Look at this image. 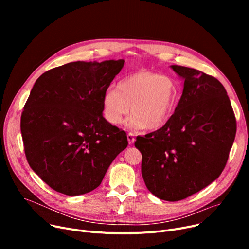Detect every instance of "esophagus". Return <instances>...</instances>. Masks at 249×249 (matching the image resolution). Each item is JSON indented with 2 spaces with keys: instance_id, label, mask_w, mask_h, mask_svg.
Here are the masks:
<instances>
[{
  "instance_id": "esophagus-1",
  "label": "esophagus",
  "mask_w": 249,
  "mask_h": 249,
  "mask_svg": "<svg viewBox=\"0 0 249 249\" xmlns=\"http://www.w3.org/2000/svg\"><path fill=\"white\" fill-rule=\"evenodd\" d=\"M127 139H128L129 144H133L134 141H135V137H134V135L132 133H128L127 134Z\"/></svg>"
}]
</instances>
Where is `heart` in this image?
<instances>
[{"instance_id": "obj_1", "label": "heart", "mask_w": 249, "mask_h": 249, "mask_svg": "<svg viewBox=\"0 0 249 249\" xmlns=\"http://www.w3.org/2000/svg\"><path fill=\"white\" fill-rule=\"evenodd\" d=\"M117 88H109L104 93L105 118L110 123H120L131 106L133 114L127 120L131 128L162 127L171 120L179 101V88L175 78L152 71L141 70L129 74Z\"/></svg>"}]
</instances>
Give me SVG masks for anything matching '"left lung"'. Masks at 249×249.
Listing matches in <instances>:
<instances>
[{
  "instance_id": "left-lung-1",
  "label": "left lung",
  "mask_w": 249,
  "mask_h": 249,
  "mask_svg": "<svg viewBox=\"0 0 249 249\" xmlns=\"http://www.w3.org/2000/svg\"><path fill=\"white\" fill-rule=\"evenodd\" d=\"M171 69L185 80L177 109L165 125L137 136L134 144L142 154L146 188L161 200L176 202L206 188L223 172L236 118L216 77L180 65Z\"/></svg>"
}]
</instances>
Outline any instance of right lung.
<instances>
[{
  "instance_id": "right-lung-1",
  "label": "right lung",
  "mask_w": 249,
  "mask_h": 249,
  "mask_svg": "<svg viewBox=\"0 0 249 249\" xmlns=\"http://www.w3.org/2000/svg\"><path fill=\"white\" fill-rule=\"evenodd\" d=\"M125 60L75 61L37 78L21 115L26 159L54 191L77 196L98 188L126 132L103 117V96Z\"/></svg>"
}]
</instances>
